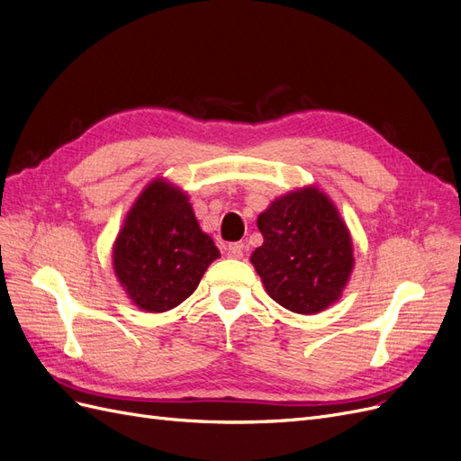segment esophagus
Masks as SVG:
<instances>
[{"label": "esophagus", "mask_w": 461, "mask_h": 461, "mask_svg": "<svg viewBox=\"0 0 461 461\" xmlns=\"http://www.w3.org/2000/svg\"><path fill=\"white\" fill-rule=\"evenodd\" d=\"M244 256V244L240 242H234L227 246V258L230 259H240Z\"/></svg>", "instance_id": "esophagus-1"}]
</instances>
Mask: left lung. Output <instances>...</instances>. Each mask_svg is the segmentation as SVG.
<instances>
[{"mask_svg":"<svg viewBox=\"0 0 461 461\" xmlns=\"http://www.w3.org/2000/svg\"><path fill=\"white\" fill-rule=\"evenodd\" d=\"M263 244L249 258L267 294L312 315L337 302L354 269L350 230L315 186L288 192L258 217Z\"/></svg>","mask_w":461,"mask_h":461,"instance_id":"obj_1","label":"left lung"}]
</instances>
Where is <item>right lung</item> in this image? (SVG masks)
Returning <instances> with one entry per match:
<instances>
[{"instance_id": "obj_1", "label": "right lung", "mask_w": 461, "mask_h": 461, "mask_svg": "<svg viewBox=\"0 0 461 461\" xmlns=\"http://www.w3.org/2000/svg\"><path fill=\"white\" fill-rule=\"evenodd\" d=\"M217 258L219 249L200 229L186 194L163 178L138 196L113 244L121 286L149 313L183 303Z\"/></svg>"}]
</instances>
